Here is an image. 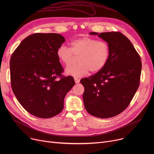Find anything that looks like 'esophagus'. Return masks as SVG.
Instances as JSON below:
<instances>
[{"instance_id":"1","label":"esophagus","mask_w":154,"mask_h":154,"mask_svg":"<svg viewBox=\"0 0 154 154\" xmlns=\"http://www.w3.org/2000/svg\"><path fill=\"white\" fill-rule=\"evenodd\" d=\"M74 80H75V82L76 84H78V83H79V82H80V80H79V79H77V78H75V79H74Z\"/></svg>"}]
</instances>
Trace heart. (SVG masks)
Here are the masks:
<instances>
[{"label": "heart", "instance_id": "b5f03b06", "mask_svg": "<svg viewBox=\"0 0 154 154\" xmlns=\"http://www.w3.org/2000/svg\"><path fill=\"white\" fill-rule=\"evenodd\" d=\"M70 47L60 46L56 54L59 60L68 66L78 56V63L67 67L66 74L74 77H81L89 71L97 73L107 62L110 54L108 44L90 37L76 38L70 42Z\"/></svg>", "mask_w": 154, "mask_h": 154}]
</instances>
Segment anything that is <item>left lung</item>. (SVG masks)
<instances>
[{
  "label": "left lung",
  "instance_id": "left-lung-1",
  "mask_svg": "<svg viewBox=\"0 0 154 154\" xmlns=\"http://www.w3.org/2000/svg\"><path fill=\"white\" fill-rule=\"evenodd\" d=\"M106 41L110 54L104 67L94 75L80 80L84 87L86 110L93 116L107 119L122 112L138 89L142 62L131 42L119 32H90Z\"/></svg>",
  "mask_w": 154,
  "mask_h": 154
}]
</instances>
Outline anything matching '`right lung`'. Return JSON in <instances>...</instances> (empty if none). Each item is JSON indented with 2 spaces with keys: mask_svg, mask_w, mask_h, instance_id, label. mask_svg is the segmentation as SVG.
<instances>
[{
  "mask_svg": "<svg viewBox=\"0 0 154 154\" xmlns=\"http://www.w3.org/2000/svg\"><path fill=\"white\" fill-rule=\"evenodd\" d=\"M65 41L59 34H34L24 38L11 56L13 92L21 106L35 117L47 119L60 114L65 97L75 85L72 77L62 75L56 54Z\"/></svg>",
  "mask_w": 154,
  "mask_h": 154,
  "instance_id": "add662e5",
  "label": "right lung"
}]
</instances>
